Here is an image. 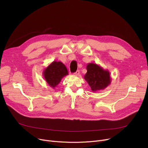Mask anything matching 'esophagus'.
Masks as SVG:
<instances>
[{
  "label": "esophagus",
  "instance_id": "obj_1",
  "mask_svg": "<svg viewBox=\"0 0 148 148\" xmlns=\"http://www.w3.org/2000/svg\"><path fill=\"white\" fill-rule=\"evenodd\" d=\"M73 74L74 75H79L80 74V71H79V70H77V71H76V72L74 73Z\"/></svg>",
  "mask_w": 148,
  "mask_h": 148
}]
</instances>
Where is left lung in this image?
<instances>
[{
    "label": "left lung",
    "instance_id": "8db88e82",
    "mask_svg": "<svg viewBox=\"0 0 148 148\" xmlns=\"http://www.w3.org/2000/svg\"><path fill=\"white\" fill-rule=\"evenodd\" d=\"M86 69L87 73L84 79L89 84L92 92L103 90L110 84L112 79L108 70L94 63L88 64Z\"/></svg>",
    "mask_w": 148,
    "mask_h": 148
}]
</instances>
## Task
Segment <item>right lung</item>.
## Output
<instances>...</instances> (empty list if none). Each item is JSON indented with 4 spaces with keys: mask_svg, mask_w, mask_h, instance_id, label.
I'll use <instances>...</instances> for the list:
<instances>
[{
    "mask_svg": "<svg viewBox=\"0 0 148 148\" xmlns=\"http://www.w3.org/2000/svg\"><path fill=\"white\" fill-rule=\"evenodd\" d=\"M42 74L46 82L51 88L54 89L59 84L62 79L68 75V72L62 62L53 61L44 69Z\"/></svg>",
    "mask_w": 148,
    "mask_h": 148,
    "instance_id": "obj_1",
    "label": "right lung"
}]
</instances>
